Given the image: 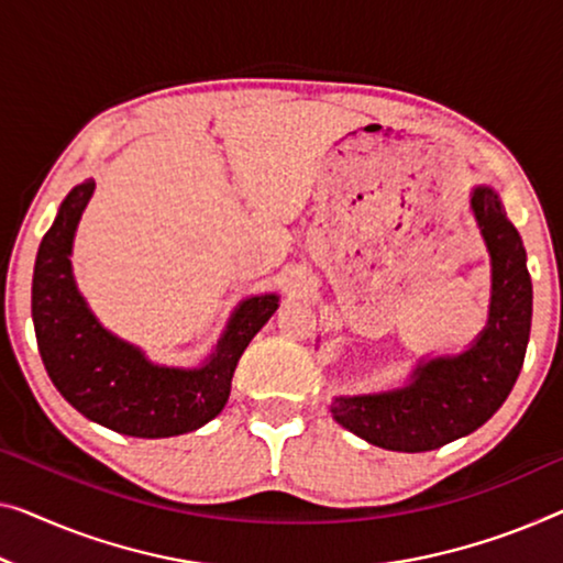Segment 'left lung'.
Masks as SVG:
<instances>
[{
	"instance_id": "obj_1",
	"label": "left lung",
	"mask_w": 563,
	"mask_h": 563,
	"mask_svg": "<svg viewBox=\"0 0 563 563\" xmlns=\"http://www.w3.org/2000/svg\"><path fill=\"white\" fill-rule=\"evenodd\" d=\"M470 212L490 255L485 329L457 354L419 358L399 387L331 401L335 422L376 448L427 452L465 438L498 412L521 374L533 313L523 240L493 187H473Z\"/></svg>"
}]
</instances>
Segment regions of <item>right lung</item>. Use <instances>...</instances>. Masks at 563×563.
Listing matches in <instances>:
<instances>
[{"label": "right lung", "instance_id": "right-lung-1", "mask_svg": "<svg viewBox=\"0 0 563 563\" xmlns=\"http://www.w3.org/2000/svg\"><path fill=\"white\" fill-rule=\"evenodd\" d=\"M93 191V179L73 187L40 242L32 321L42 364L57 391L82 417L108 430L146 440L199 430L228 405L242 351L271 321L280 296L263 292L242 300L199 366L151 362L144 349L98 321L75 283L73 240Z\"/></svg>", "mask_w": 563, "mask_h": 563}]
</instances>
